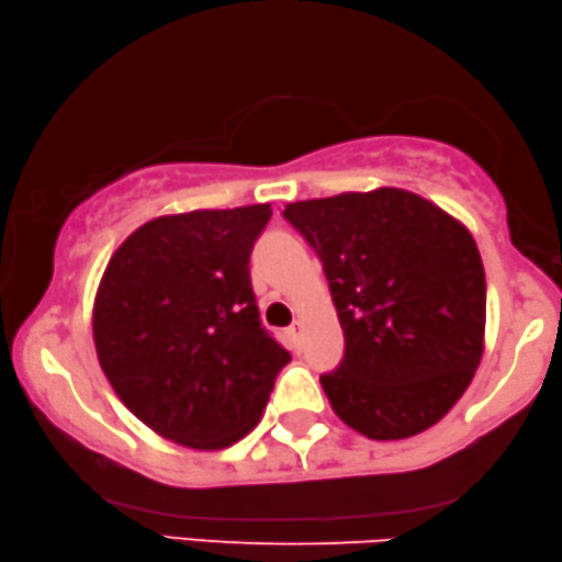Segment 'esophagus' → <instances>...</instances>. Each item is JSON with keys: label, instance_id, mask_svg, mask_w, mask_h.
I'll return each instance as SVG.
<instances>
[{"label": "esophagus", "instance_id": "obj_1", "mask_svg": "<svg viewBox=\"0 0 562 562\" xmlns=\"http://www.w3.org/2000/svg\"><path fill=\"white\" fill-rule=\"evenodd\" d=\"M286 336L291 344H301L303 338V321H293V324L286 328Z\"/></svg>", "mask_w": 562, "mask_h": 562}]
</instances>
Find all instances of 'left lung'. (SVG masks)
<instances>
[{
    "mask_svg": "<svg viewBox=\"0 0 562 562\" xmlns=\"http://www.w3.org/2000/svg\"><path fill=\"white\" fill-rule=\"evenodd\" d=\"M283 216L316 248L344 328V361L321 375L336 416L373 440L434 426L483 356L485 271L471 232L393 187L296 201Z\"/></svg>",
    "mask_w": 562,
    "mask_h": 562,
    "instance_id": "left-lung-1",
    "label": "left lung"
}]
</instances>
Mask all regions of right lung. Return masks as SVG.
Masks as SVG:
<instances>
[{
	"label": "right lung",
	"instance_id": "add662e5",
	"mask_svg": "<svg viewBox=\"0 0 562 562\" xmlns=\"http://www.w3.org/2000/svg\"><path fill=\"white\" fill-rule=\"evenodd\" d=\"M271 204L159 216L116 248L94 299L101 371L173 443L244 438L291 353L261 326L248 259Z\"/></svg>",
	"mask_w": 562,
	"mask_h": 562
}]
</instances>
